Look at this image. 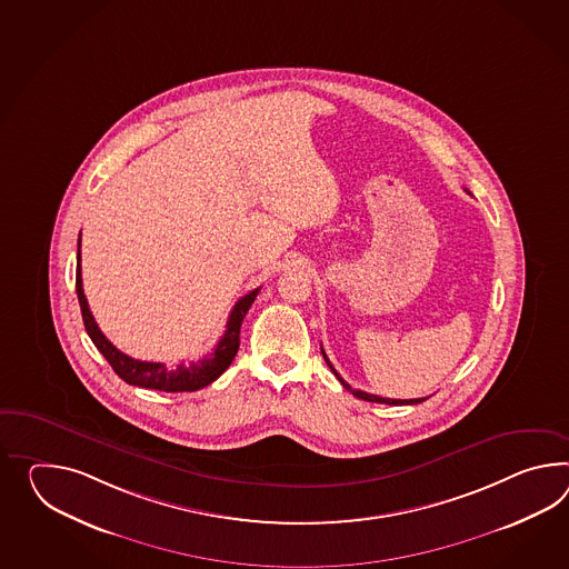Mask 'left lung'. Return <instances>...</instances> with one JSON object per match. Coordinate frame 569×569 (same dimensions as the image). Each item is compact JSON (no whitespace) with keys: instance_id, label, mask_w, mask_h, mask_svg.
Instances as JSON below:
<instances>
[{"instance_id":"8db88e82","label":"left lung","mask_w":569,"mask_h":569,"mask_svg":"<svg viewBox=\"0 0 569 569\" xmlns=\"http://www.w3.org/2000/svg\"><path fill=\"white\" fill-rule=\"evenodd\" d=\"M320 353H322V358H325V361L329 363V368H331V372H333L337 378H339V382L343 385V387L353 395V397H358V399H361V401H370V402H387V405H417V402L426 401V399H409V401H401V399H385V397H378V395H370V392H363V390H356V388L349 387L347 385L346 380L339 376V372L335 370L333 363L329 361V358H327V353H325V349L320 347Z\"/></svg>"}]
</instances>
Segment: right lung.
<instances>
[{
  "instance_id": "1",
  "label": "right lung",
  "mask_w": 569,
  "mask_h": 569,
  "mask_svg": "<svg viewBox=\"0 0 569 569\" xmlns=\"http://www.w3.org/2000/svg\"><path fill=\"white\" fill-rule=\"evenodd\" d=\"M261 288L249 291L236 302L228 322H226V333L213 347V351L203 356L199 361H189V363H179L177 368H168L167 363L160 361H141L129 358L123 351H119L112 346L111 341L98 329L97 320L92 317L88 300L83 296L82 288V264H80V240H78V264H76V291L78 300L82 308L83 327L86 333L90 335L92 343L97 346L98 351L104 356V360L111 363L112 370L119 378H123L127 385L133 387L153 388V390H164V392H193L199 388L208 387L213 380L228 370V366L234 360L236 351L240 346V327L242 320L247 317L250 306L254 302L257 293Z\"/></svg>"
}]
</instances>
